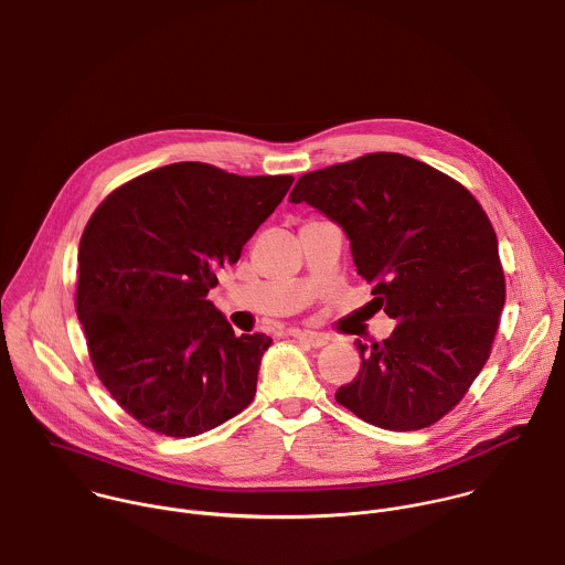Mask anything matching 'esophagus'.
Instances as JSON below:
<instances>
[{"label":"esophagus","mask_w":565,"mask_h":565,"mask_svg":"<svg viewBox=\"0 0 565 565\" xmlns=\"http://www.w3.org/2000/svg\"><path fill=\"white\" fill-rule=\"evenodd\" d=\"M294 338L305 342V344H309V347H313V349H320V347H324L329 342L327 335L316 333V331H294Z\"/></svg>","instance_id":"obj_1"}]
</instances>
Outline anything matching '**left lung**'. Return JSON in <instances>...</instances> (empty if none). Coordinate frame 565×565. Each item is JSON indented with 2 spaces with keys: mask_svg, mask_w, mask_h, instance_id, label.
<instances>
[{
  "mask_svg": "<svg viewBox=\"0 0 565 565\" xmlns=\"http://www.w3.org/2000/svg\"><path fill=\"white\" fill-rule=\"evenodd\" d=\"M342 227L371 302L397 320L335 399L369 424L417 430L444 417L483 369L505 282L494 230L450 177L375 152L302 174L289 194Z\"/></svg>",
  "mask_w": 565,
  "mask_h": 565,
  "instance_id": "8db88e82",
  "label": "left lung"
}]
</instances>
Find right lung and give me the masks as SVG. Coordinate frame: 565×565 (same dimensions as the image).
Instances as JSON below:
<instances>
[{
	"label": "right lung",
	"mask_w": 565,
	"mask_h": 565,
	"mask_svg": "<svg viewBox=\"0 0 565 565\" xmlns=\"http://www.w3.org/2000/svg\"><path fill=\"white\" fill-rule=\"evenodd\" d=\"M291 183L172 163L115 190L88 221L77 316L99 380L143 426L194 437L254 399L271 338L236 335L205 298Z\"/></svg>",
	"instance_id": "right-lung-1"
}]
</instances>
